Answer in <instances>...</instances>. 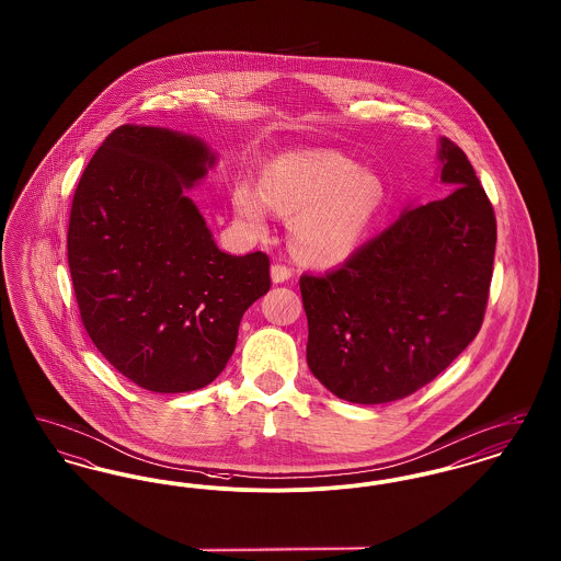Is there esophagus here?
<instances>
[{"mask_svg": "<svg viewBox=\"0 0 561 561\" xmlns=\"http://www.w3.org/2000/svg\"><path fill=\"white\" fill-rule=\"evenodd\" d=\"M293 277V271L286 267V265H273L271 267V279H273V284H284V282H288Z\"/></svg>", "mask_w": 561, "mask_h": 561, "instance_id": "34e87169", "label": "esophagus"}]
</instances>
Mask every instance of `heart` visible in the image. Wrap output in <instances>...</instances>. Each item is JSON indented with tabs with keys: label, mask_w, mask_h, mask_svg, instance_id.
<instances>
[{
	"label": "heart",
	"mask_w": 561,
	"mask_h": 561,
	"mask_svg": "<svg viewBox=\"0 0 561 561\" xmlns=\"http://www.w3.org/2000/svg\"><path fill=\"white\" fill-rule=\"evenodd\" d=\"M387 204L374 172L328 151L286 153L268 163L261 187L240 185L233 208L241 225L263 236L271 214L293 216V250L307 263L336 265L353 256Z\"/></svg>",
	"instance_id": "obj_1"
}]
</instances>
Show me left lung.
<instances>
[{
	"label": "left lung",
	"mask_w": 561,
	"mask_h": 561,
	"mask_svg": "<svg viewBox=\"0 0 561 561\" xmlns=\"http://www.w3.org/2000/svg\"><path fill=\"white\" fill-rule=\"evenodd\" d=\"M439 199L400 218L325 275H302L307 364L351 403L403 400L478 336L496 248V218L476 170L446 136Z\"/></svg>",
	"instance_id": "obj_1"
}]
</instances>
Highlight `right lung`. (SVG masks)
I'll return each mask as SVG.
<instances>
[{
	"label": "right lung",
	"mask_w": 561,
	"mask_h": 561,
	"mask_svg": "<svg viewBox=\"0 0 561 561\" xmlns=\"http://www.w3.org/2000/svg\"><path fill=\"white\" fill-rule=\"evenodd\" d=\"M216 161L193 134L126 124L73 195L67 256L83 328L117 373L153 393L210 385L271 286L267 254L222 252L188 197Z\"/></svg>",
	"instance_id": "obj_1"
}]
</instances>
